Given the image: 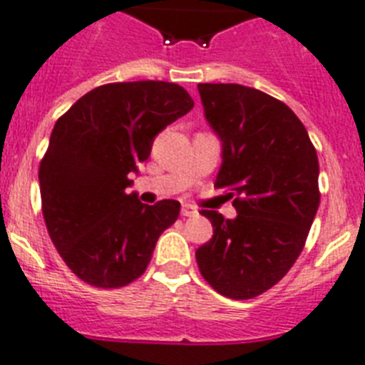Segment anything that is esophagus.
<instances>
[{
    "label": "esophagus",
    "instance_id": "34e87169",
    "mask_svg": "<svg viewBox=\"0 0 365 365\" xmlns=\"http://www.w3.org/2000/svg\"><path fill=\"white\" fill-rule=\"evenodd\" d=\"M180 215H182V217H196L197 215L196 207H192V205H188V203H185V205H182V209H180Z\"/></svg>",
    "mask_w": 365,
    "mask_h": 365
}]
</instances>
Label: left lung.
Returning <instances> with one entry per match:
<instances>
[{"mask_svg": "<svg viewBox=\"0 0 365 365\" xmlns=\"http://www.w3.org/2000/svg\"><path fill=\"white\" fill-rule=\"evenodd\" d=\"M205 120L222 143L215 188L237 211H201L212 237L196 250L201 275L218 294L250 299L298 260L320 203L319 158L309 133L282 101L243 84H197Z\"/></svg>", "mask_w": 365, "mask_h": 365, "instance_id": "8db88e82", "label": "left lung"}]
</instances>
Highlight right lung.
<instances>
[{"instance_id":"1","label":"right lung","mask_w":365,"mask_h":365,"mask_svg":"<svg viewBox=\"0 0 365 365\" xmlns=\"http://www.w3.org/2000/svg\"><path fill=\"white\" fill-rule=\"evenodd\" d=\"M192 107L179 84L135 81L90 90L58 118L39 168L41 201L52 243L78 279L120 288L145 273L180 203L145 205L128 194L130 175Z\"/></svg>"}]
</instances>
